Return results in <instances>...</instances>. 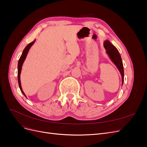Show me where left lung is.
Here are the masks:
<instances>
[{"instance_id": "1", "label": "left lung", "mask_w": 147, "mask_h": 147, "mask_svg": "<svg viewBox=\"0 0 147 147\" xmlns=\"http://www.w3.org/2000/svg\"><path fill=\"white\" fill-rule=\"evenodd\" d=\"M104 48L106 50V52L110 57L111 60L113 63L116 65L117 68L118 69L120 74L121 75L122 77V85L124 82V68L123 65V62L121 56L119 53L118 51L117 48L113 45H112L109 40H105L104 43Z\"/></svg>"}]
</instances>
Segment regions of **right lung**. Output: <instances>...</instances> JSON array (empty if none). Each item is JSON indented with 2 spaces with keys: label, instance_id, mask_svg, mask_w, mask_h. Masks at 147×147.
Segmentation results:
<instances>
[{
  "label": "right lung",
  "instance_id": "right-lung-1",
  "mask_svg": "<svg viewBox=\"0 0 147 147\" xmlns=\"http://www.w3.org/2000/svg\"><path fill=\"white\" fill-rule=\"evenodd\" d=\"M35 40L34 41H33L32 42H31L30 43H29L28 45L26 47V48L24 49V50L23 51V53L20 57V58L19 59L18 61V84H19V86L20 88V90L21 91V92L26 96L24 92H23V90H22L21 88V81H20V75H21V69H22V66H23V63L24 60L26 59V57L27 56V55L28 53V51L29 50V49L30 48V47L32 46L33 44L35 43Z\"/></svg>",
  "mask_w": 147,
  "mask_h": 147
}]
</instances>
